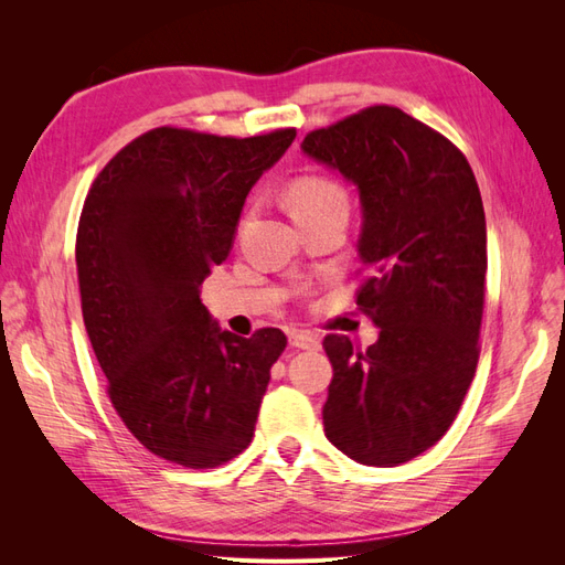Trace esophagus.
Wrapping results in <instances>:
<instances>
[{"label":"esophagus","instance_id":"34e87169","mask_svg":"<svg viewBox=\"0 0 565 565\" xmlns=\"http://www.w3.org/2000/svg\"><path fill=\"white\" fill-rule=\"evenodd\" d=\"M318 337L313 332H306V330H292L289 332V347L295 349H318Z\"/></svg>","mask_w":565,"mask_h":565}]
</instances>
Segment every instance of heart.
Listing matches in <instances>:
<instances>
[{
    "instance_id": "b5f03b06",
    "label": "heart",
    "mask_w": 565,
    "mask_h": 565,
    "mask_svg": "<svg viewBox=\"0 0 565 565\" xmlns=\"http://www.w3.org/2000/svg\"><path fill=\"white\" fill-rule=\"evenodd\" d=\"M287 204L297 221L316 216L332 207H347V193L337 181L322 174H303L289 181Z\"/></svg>"
}]
</instances>
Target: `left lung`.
Here are the masks:
<instances>
[{"label": "left lung", "instance_id": "left-lung-1", "mask_svg": "<svg viewBox=\"0 0 565 565\" xmlns=\"http://www.w3.org/2000/svg\"><path fill=\"white\" fill-rule=\"evenodd\" d=\"M306 156L358 185L365 280L358 309L380 324L367 351L322 341L334 377L324 436L367 467H396L450 429L478 365L486 301V212L452 141L393 106L313 129Z\"/></svg>", "mask_w": 565, "mask_h": 565}]
</instances>
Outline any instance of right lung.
I'll return each instance as SVG.
<instances>
[{
	"mask_svg": "<svg viewBox=\"0 0 565 565\" xmlns=\"http://www.w3.org/2000/svg\"><path fill=\"white\" fill-rule=\"evenodd\" d=\"M297 129L216 136L158 127L100 169L84 200L75 262L82 316L119 419L146 450L214 469L254 436L278 328L218 330L200 287L228 256L252 185Z\"/></svg>",
	"mask_w": 565,
	"mask_h": 565,
	"instance_id": "add662e5",
	"label": "right lung"
}]
</instances>
